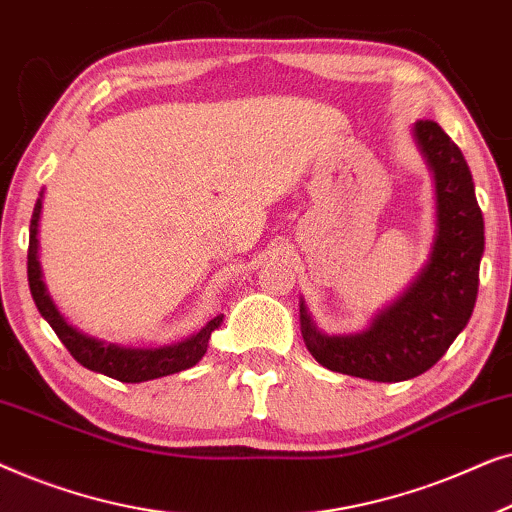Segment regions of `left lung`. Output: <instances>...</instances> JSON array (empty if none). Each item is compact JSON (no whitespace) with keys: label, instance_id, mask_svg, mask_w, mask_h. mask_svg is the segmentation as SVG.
Listing matches in <instances>:
<instances>
[{"label":"left lung","instance_id":"obj_1","mask_svg":"<svg viewBox=\"0 0 512 512\" xmlns=\"http://www.w3.org/2000/svg\"><path fill=\"white\" fill-rule=\"evenodd\" d=\"M415 139L436 181V237L422 272L394 303L352 335L321 333L300 300L310 354L333 373L375 382L417 377L440 361L471 319L485 251V221L464 153L436 121H417Z\"/></svg>","mask_w":512,"mask_h":512}]
</instances>
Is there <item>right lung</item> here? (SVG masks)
Returning a JSON list of instances; mask_svg holds the SVG:
<instances>
[{
    "label": "right lung",
    "instance_id": "obj_1",
    "mask_svg": "<svg viewBox=\"0 0 512 512\" xmlns=\"http://www.w3.org/2000/svg\"><path fill=\"white\" fill-rule=\"evenodd\" d=\"M41 198L39 195L37 205H34L32 221H30V249H27V279H30V291L34 298V305L41 312L51 328L58 335L62 345L67 347V352L81 363L83 368L95 370L107 377L121 382H146L156 380V377L174 375L179 370L193 368L202 356L207 352L209 338L212 331L221 326L223 314H216L200 328L198 333H193L191 338L172 342V345L163 347H121V345H107V342L88 338L76 331L74 326H69L65 317L58 312V307L48 296L44 275H41L39 265V219H41Z\"/></svg>",
    "mask_w": 512,
    "mask_h": 512
}]
</instances>
